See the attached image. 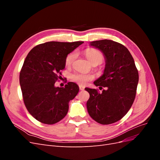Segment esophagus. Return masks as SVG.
I'll use <instances>...</instances> for the list:
<instances>
[{"instance_id": "34e87169", "label": "esophagus", "mask_w": 160, "mask_h": 160, "mask_svg": "<svg viewBox=\"0 0 160 160\" xmlns=\"http://www.w3.org/2000/svg\"><path fill=\"white\" fill-rule=\"evenodd\" d=\"M79 89L81 91H83L85 89V87L83 85H79Z\"/></svg>"}]
</instances>
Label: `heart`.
Here are the masks:
<instances>
[{
    "label": "heart",
    "mask_w": 160,
    "mask_h": 160,
    "mask_svg": "<svg viewBox=\"0 0 160 160\" xmlns=\"http://www.w3.org/2000/svg\"><path fill=\"white\" fill-rule=\"evenodd\" d=\"M85 55L87 59L89 60L91 63L93 62H98L101 63L103 59V55L100 51L95 49H87L85 51ZM76 58V53L72 52L67 55L65 58V65L67 66H70ZM94 77L91 74H85L82 72H75L71 75V79L72 81L75 82L77 84L81 85H85L88 83V82L93 80Z\"/></svg>",
    "instance_id": "b5f03b06"
}]
</instances>
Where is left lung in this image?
<instances>
[{
  "label": "left lung",
  "mask_w": 160,
  "mask_h": 160,
  "mask_svg": "<svg viewBox=\"0 0 160 160\" xmlns=\"http://www.w3.org/2000/svg\"><path fill=\"white\" fill-rule=\"evenodd\" d=\"M105 57L103 75L94 81L95 86L103 87L102 93L86 88L89 99L87 108L91 118L103 125L117 122L126 115L133 103L139 74L133 58L126 47L111 40L90 42Z\"/></svg>",
  "instance_id": "8db88e82"
}]
</instances>
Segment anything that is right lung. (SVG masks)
Instances as JSON below:
<instances>
[{"instance_id":"add662e5","label":"right lung","mask_w":160,"mask_h":160,"mask_svg":"<svg viewBox=\"0 0 160 160\" xmlns=\"http://www.w3.org/2000/svg\"><path fill=\"white\" fill-rule=\"evenodd\" d=\"M83 42H47L27 55L19 81L26 108L38 122L54 124L68 112L69 101L78 93L79 86L69 82L65 88H59L55 83L65 69L66 57Z\"/></svg>"}]
</instances>
